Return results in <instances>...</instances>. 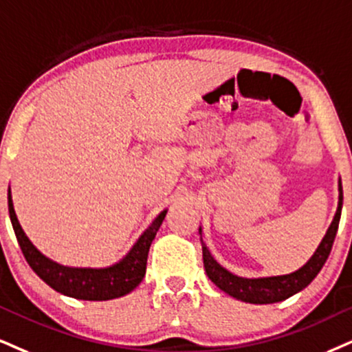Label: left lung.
Returning <instances> with one entry per match:
<instances>
[{"label": "left lung", "instance_id": "obj_1", "mask_svg": "<svg viewBox=\"0 0 352 352\" xmlns=\"http://www.w3.org/2000/svg\"><path fill=\"white\" fill-rule=\"evenodd\" d=\"M341 207H342V186L340 181V202H338V210L331 225H329L327 235L320 243L318 250L311 256L310 261L305 266L298 269L287 276H276V277H263V279H243V277L233 276L227 269H223L219 263L212 258V254L204 245L202 238V258L204 267H206L209 279L220 290H223L228 296L238 298V300L250 302V303H274L289 298L294 294L300 292L305 289L316 274L322 271L323 264L327 263L329 253H331L333 243L338 232V225L341 219ZM201 232V230H199Z\"/></svg>", "mask_w": 352, "mask_h": 352}]
</instances>
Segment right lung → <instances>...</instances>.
<instances>
[{"label":"right lung","instance_id":"add662e5","mask_svg":"<svg viewBox=\"0 0 352 352\" xmlns=\"http://www.w3.org/2000/svg\"><path fill=\"white\" fill-rule=\"evenodd\" d=\"M8 209H10V219L17 243H19L21 251L32 271L56 292L80 298V300H109V298L122 297L140 284L146 271L150 245L168 212L163 210L156 217L155 222L143 232V235L138 238V241L122 261L106 269H78L65 267L50 261L29 241L17 222L14 207H12L11 190L8 192Z\"/></svg>","mask_w":352,"mask_h":352}]
</instances>
